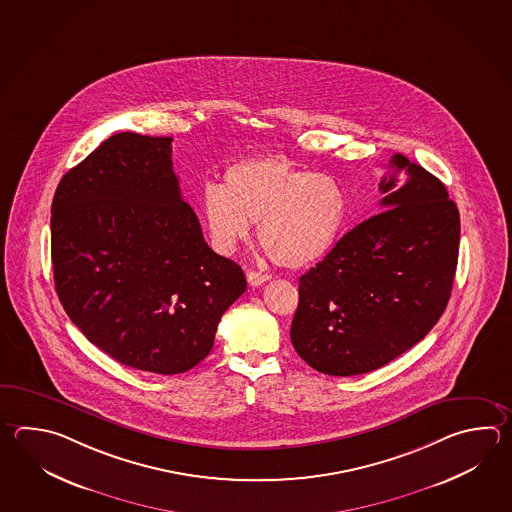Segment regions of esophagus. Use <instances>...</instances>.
Masks as SVG:
<instances>
[{
	"mask_svg": "<svg viewBox=\"0 0 512 512\" xmlns=\"http://www.w3.org/2000/svg\"><path fill=\"white\" fill-rule=\"evenodd\" d=\"M266 281H270L268 273L248 272V282H250L251 286H261Z\"/></svg>",
	"mask_w": 512,
	"mask_h": 512,
	"instance_id": "obj_1",
	"label": "esophagus"
}]
</instances>
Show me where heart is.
I'll list each match as a JSON object with an SVG mask.
<instances>
[{
  "label": "heart",
  "mask_w": 512,
  "mask_h": 512,
  "mask_svg": "<svg viewBox=\"0 0 512 512\" xmlns=\"http://www.w3.org/2000/svg\"><path fill=\"white\" fill-rule=\"evenodd\" d=\"M200 213L209 240L231 253L257 237L277 264L303 268L323 259L345 228L348 195L337 178L293 164L282 155L240 158L224 167L222 184L208 182Z\"/></svg>",
  "instance_id": "b5f03b06"
}]
</instances>
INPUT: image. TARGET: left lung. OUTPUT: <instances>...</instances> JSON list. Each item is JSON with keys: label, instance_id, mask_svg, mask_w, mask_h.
<instances>
[{"label": "left lung", "instance_id": "8db88e82", "mask_svg": "<svg viewBox=\"0 0 512 512\" xmlns=\"http://www.w3.org/2000/svg\"><path fill=\"white\" fill-rule=\"evenodd\" d=\"M379 213L299 279L295 352L317 372L359 376L418 345L449 304L459 211L427 169L394 155Z\"/></svg>", "mask_w": 512, "mask_h": 512}]
</instances>
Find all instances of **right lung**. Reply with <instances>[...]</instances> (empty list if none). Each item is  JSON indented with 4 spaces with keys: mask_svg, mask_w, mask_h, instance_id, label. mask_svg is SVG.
Returning <instances> with one entry per match:
<instances>
[{
    "mask_svg": "<svg viewBox=\"0 0 512 512\" xmlns=\"http://www.w3.org/2000/svg\"><path fill=\"white\" fill-rule=\"evenodd\" d=\"M169 136L118 133L63 175L51 257L63 310L122 365L188 372L246 290L237 262L209 248L182 200Z\"/></svg>",
    "mask_w": 512,
    "mask_h": 512,
    "instance_id": "obj_1",
    "label": "right lung"
}]
</instances>
